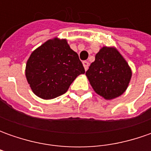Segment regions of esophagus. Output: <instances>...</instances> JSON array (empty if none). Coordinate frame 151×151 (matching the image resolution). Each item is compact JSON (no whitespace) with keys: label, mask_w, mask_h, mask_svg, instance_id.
<instances>
[{"label":"esophagus","mask_w":151,"mask_h":151,"mask_svg":"<svg viewBox=\"0 0 151 151\" xmlns=\"http://www.w3.org/2000/svg\"><path fill=\"white\" fill-rule=\"evenodd\" d=\"M83 66L85 68V70H87V69L89 67V63L87 61H83Z\"/></svg>","instance_id":"1"}]
</instances>
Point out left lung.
<instances>
[{"label": "left lung", "instance_id": "8db88e82", "mask_svg": "<svg viewBox=\"0 0 151 151\" xmlns=\"http://www.w3.org/2000/svg\"><path fill=\"white\" fill-rule=\"evenodd\" d=\"M86 76L95 92L112 100L127 90L132 76L128 62L115 47H102Z\"/></svg>", "mask_w": 151, "mask_h": 151}]
</instances>
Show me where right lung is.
Returning a JSON list of instances; mask_svg holds the SVG:
<instances>
[{
	"instance_id": "add662e5",
	"label": "right lung",
	"mask_w": 151,
	"mask_h": 151,
	"mask_svg": "<svg viewBox=\"0 0 151 151\" xmlns=\"http://www.w3.org/2000/svg\"><path fill=\"white\" fill-rule=\"evenodd\" d=\"M85 69L77 53L65 38H54L33 50L27 61L25 75L32 92L49 100L66 92Z\"/></svg>"
}]
</instances>
